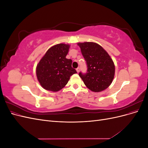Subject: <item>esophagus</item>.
<instances>
[{"instance_id":"34e87169","label":"esophagus","mask_w":148,"mask_h":148,"mask_svg":"<svg viewBox=\"0 0 148 148\" xmlns=\"http://www.w3.org/2000/svg\"><path fill=\"white\" fill-rule=\"evenodd\" d=\"M76 70H77V73H79V67H78V68L76 69Z\"/></svg>"}]
</instances>
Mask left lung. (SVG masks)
<instances>
[{"label":"left lung","instance_id":"8db88e82","mask_svg":"<svg viewBox=\"0 0 148 148\" xmlns=\"http://www.w3.org/2000/svg\"><path fill=\"white\" fill-rule=\"evenodd\" d=\"M78 45L87 64V72L79 76L86 86L93 92H101L113 81L115 65L112 59L99 44L92 42H79Z\"/></svg>","mask_w":148,"mask_h":148}]
</instances>
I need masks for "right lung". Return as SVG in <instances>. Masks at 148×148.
<instances>
[{
  "label": "right lung",
  "instance_id": "1",
  "mask_svg": "<svg viewBox=\"0 0 148 148\" xmlns=\"http://www.w3.org/2000/svg\"><path fill=\"white\" fill-rule=\"evenodd\" d=\"M70 45L58 44L49 48L36 66V76L41 86L48 91H59L77 71L71 67L72 60L66 59Z\"/></svg>",
  "mask_w": 148,
  "mask_h": 148
}]
</instances>
